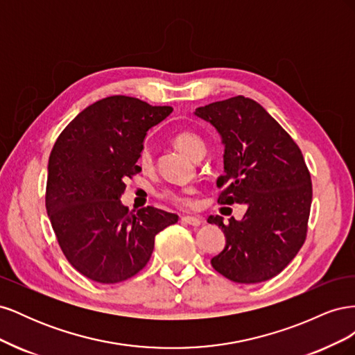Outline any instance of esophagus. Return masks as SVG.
I'll return each instance as SVG.
<instances>
[{"label":"esophagus","mask_w":355,"mask_h":355,"mask_svg":"<svg viewBox=\"0 0 355 355\" xmlns=\"http://www.w3.org/2000/svg\"><path fill=\"white\" fill-rule=\"evenodd\" d=\"M182 222L187 225H191V227H200V225L202 223V220L200 218H194V216H184L182 218Z\"/></svg>","instance_id":"esophagus-1"}]
</instances>
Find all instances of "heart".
<instances>
[{
    "instance_id": "heart-1",
    "label": "heart",
    "mask_w": 355,
    "mask_h": 355,
    "mask_svg": "<svg viewBox=\"0 0 355 355\" xmlns=\"http://www.w3.org/2000/svg\"><path fill=\"white\" fill-rule=\"evenodd\" d=\"M173 144L180 149L182 153H185L188 157L200 159L204 154H206V144L202 142V139L192 133V132H179L173 137ZM139 166L144 170H148L153 167V151L151 148L144 146L141 149L137 159ZM194 188H180V189H164L161 192V198L175 204L179 207H191L194 204Z\"/></svg>"
}]
</instances>
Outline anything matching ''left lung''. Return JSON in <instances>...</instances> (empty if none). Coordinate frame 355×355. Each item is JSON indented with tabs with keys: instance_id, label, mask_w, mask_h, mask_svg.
Returning <instances> with one entry per match:
<instances>
[{
	"instance_id": "8db88e82",
	"label": "left lung",
	"mask_w": 355,
	"mask_h": 355,
	"mask_svg": "<svg viewBox=\"0 0 355 355\" xmlns=\"http://www.w3.org/2000/svg\"><path fill=\"white\" fill-rule=\"evenodd\" d=\"M196 115L216 127L225 145L218 202L247 204L241 220L207 219L227 237L211 266L235 283L270 280L306 239L313 182L304 155L284 128L244 96L200 106Z\"/></svg>"
}]
</instances>
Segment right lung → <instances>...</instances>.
I'll list each match as a JSON object with an SVG mask.
<instances>
[{
  "mask_svg": "<svg viewBox=\"0 0 355 355\" xmlns=\"http://www.w3.org/2000/svg\"><path fill=\"white\" fill-rule=\"evenodd\" d=\"M173 111L130 96H110L81 111L51 149L46 209L68 262L102 284L144 270L155 235L178 214L155 207L128 211L120 197L125 179L142 168L139 154L149 128Z\"/></svg>",
  "mask_w": 355,
  "mask_h": 355,
  "instance_id": "right-lung-1",
  "label": "right lung"
}]
</instances>
